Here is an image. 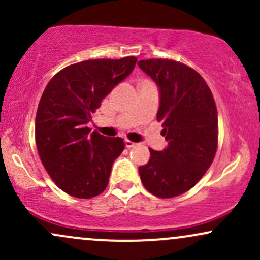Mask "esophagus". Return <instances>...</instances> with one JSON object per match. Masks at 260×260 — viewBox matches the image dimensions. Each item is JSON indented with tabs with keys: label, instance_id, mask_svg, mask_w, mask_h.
Segmentation results:
<instances>
[{
	"label": "esophagus",
	"instance_id": "obj_1",
	"mask_svg": "<svg viewBox=\"0 0 260 260\" xmlns=\"http://www.w3.org/2000/svg\"><path fill=\"white\" fill-rule=\"evenodd\" d=\"M124 144H126L127 148H134L137 145V143H133V142H131V140L126 139L124 140Z\"/></svg>",
	"mask_w": 260,
	"mask_h": 260
}]
</instances>
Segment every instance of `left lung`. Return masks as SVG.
<instances>
[{
	"instance_id": "obj_1",
	"label": "left lung",
	"mask_w": 260,
	"mask_h": 260,
	"mask_svg": "<svg viewBox=\"0 0 260 260\" xmlns=\"http://www.w3.org/2000/svg\"><path fill=\"white\" fill-rule=\"evenodd\" d=\"M140 70L156 83L157 121L168 147L150 150L139 175L151 194L172 198L187 192L210 168L217 148V111L213 94L193 68L172 59H140Z\"/></svg>"
}]
</instances>
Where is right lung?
<instances>
[{"label": "right lung", "instance_id": "obj_1", "mask_svg": "<svg viewBox=\"0 0 260 260\" xmlns=\"http://www.w3.org/2000/svg\"><path fill=\"white\" fill-rule=\"evenodd\" d=\"M137 58L89 59L68 66L46 85L35 118V142L44 168L67 194L88 199L106 189L123 139L86 127L101 101L132 73Z\"/></svg>", "mask_w": 260, "mask_h": 260}]
</instances>
